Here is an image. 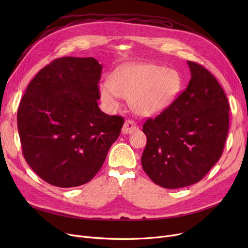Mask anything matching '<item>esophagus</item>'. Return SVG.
I'll list each match as a JSON object with an SVG mask.
<instances>
[{
    "label": "esophagus",
    "mask_w": 248,
    "mask_h": 248,
    "mask_svg": "<svg viewBox=\"0 0 248 248\" xmlns=\"http://www.w3.org/2000/svg\"><path fill=\"white\" fill-rule=\"evenodd\" d=\"M138 128L139 127H138V125H137V124L135 122H133L131 120H126L124 122V124L123 128H122V133L125 134V135L126 134H132L135 131H137Z\"/></svg>",
    "instance_id": "1"
}]
</instances>
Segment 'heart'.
Here are the masks:
<instances>
[{"label":"heart","mask_w":248,"mask_h":248,"mask_svg":"<svg viewBox=\"0 0 248 248\" xmlns=\"http://www.w3.org/2000/svg\"><path fill=\"white\" fill-rule=\"evenodd\" d=\"M181 75L152 63L125 64L116 68L111 79L99 84L104 103L110 108L120 107V98H128L132 109L144 116L158 114L175 101L182 89Z\"/></svg>","instance_id":"1"}]
</instances>
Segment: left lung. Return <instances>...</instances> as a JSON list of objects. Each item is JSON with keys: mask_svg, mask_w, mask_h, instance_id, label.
Masks as SVG:
<instances>
[{"mask_svg": "<svg viewBox=\"0 0 248 248\" xmlns=\"http://www.w3.org/2000/svg\"><path fill=\"white\" fill-rule=\"evenodd\" d=\"M188 65L191 79L185 91L142 125L147 137L142 169L155 184L167 189L201 181L222 155L229 128L223 88L202 65Z\"/></svg>", "mask_w": 248, "mask_h": 248, "instance_id": "left-lung-1", "label": "left lung"}]
</instances>
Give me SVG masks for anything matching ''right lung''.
Segmentation results:
<instances>
[{
	"instance_id": "add662e5",
	"label": "right lung",
	"mask_w": 248,
	"mask_h": 248,
	"mask_svg": "<svg viewBox=\"0 0 248 248\" xmlns=\"http://www.w3.org/2000/svg\"><path fill=\"white\" fill-rule=\"evenodd\" d=\"M93 57H62L39 71L20 102L17 122L24 158L47 183L60 188L93 179L119 138L122 116L102 112Z\"/></svg>"
}]
</instances>
